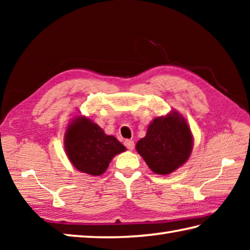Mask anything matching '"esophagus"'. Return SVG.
I'll return each mask as SVG.
<instances>
[{
    "label": "esophagus",
    "instance_id": "34e87169",
    "mask_svg": "<svg viewBox=\"0 0 250 250\" xmlns=\"http://www.w3.org/2000/svg\"><path fill=\"white\" fill-rule=\"evenodd\" d=\"M125 146H126V149L130 150V151H132L134 149V142L132 140H125Z\"/></svg>",
    "mask_w": 250,
    "mask_h": 250
}]
</instances>
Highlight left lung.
<instances>
[{"label": "left lung", "mask_w": 250, "mask_h": 250, "mask_svg": "<svg viewBox=\"0 0 250 250\" xmlns=\"http://www.w3.org/2000/svg\"><path fill=\"white\" fill-rule=\"evenodd\" d=\"M135 149L155 174L167 175L188 160L193 135L184 118L172 111L151 122L146 137L138 141Z\"/></svg>", "instance_id": "8db88e82"}]
</instances>
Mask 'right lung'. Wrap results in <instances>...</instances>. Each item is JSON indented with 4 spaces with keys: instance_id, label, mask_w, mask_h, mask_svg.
Returning a JSON list of instances; mask_svg holds the SVG:
<instances>
[{
    "instance_id": "obj_1",
    "label": "right lung",
    "mask_w": 250,
    "mask_h": 250,
    "mask_svg": "<svg viewBox=\"0 0 250 250\" xmlns=\"http://www.w3.org/2000/svg\"><path fill=\"white\" fill-rule=\"evenodd\" d=\"M65 151L78 171L98 176L104 174L113 156L125 151V146L107 135L89 118H74L65 132Z\"/></svg>"
}]
</instances>
